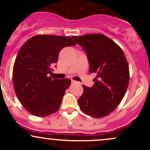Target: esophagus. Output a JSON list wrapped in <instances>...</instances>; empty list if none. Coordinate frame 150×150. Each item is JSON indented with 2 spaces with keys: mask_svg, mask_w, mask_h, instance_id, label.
<instances>
[{
  "mask_svg": "<svg viewBox=\"0 0 150 150\" xmlns=\"http://www.w3.org/2000/svg\"><path fill=\"white\" fill-rule=\"evenodd\" d=\"M71 83L72 84H75V83H77V82H76V81H75V80H71Z\"/></svg>",
  "mask_w": 150,
  "mask_h": 150,
  "instance_id": "obj_1",
  "label": "esophagus"
}]
</instances>
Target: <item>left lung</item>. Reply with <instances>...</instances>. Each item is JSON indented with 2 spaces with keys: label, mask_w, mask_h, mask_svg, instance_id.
I'll return each instance as SVG.
<instances>
[{
  "label": "left lung",
  "mask_w": 150,
  "mask_h": 150,
  "mask_svg": "<svg viewBox=\"0 0 150 150\" xmlns=\"http://www.w3.org/2000/svg\"><path fill=\"white\" fill-rule=\"evenodd\" d=\"M73 38L87 53L90 73H95L92 87L82 85L78 99L82 112L94 118L109 115L117 108L128 88L130 74L123 50L101 34H89Z\"/></svg>",
  "instance_id": "1"
}]
</instances>
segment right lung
I'll return each mask as SVG.
<instances>
[{"label":"right lung","instance_id":"right-lung-1","mask_svg":"<svg viewBox=\"0 0 150 150\" xmlns=\"http://www.w3.org/2000/svg\"><path fill=\"white\" fill-rule=\"evenodd\" d=\"M76 45L70 37L41 34L30 38L20 48L13 66L16 95L31 114L45 117L59 109L70 79L52 78V67L62 49Z\"/></svg>","mask_w":150,"mask_h":150}]
</instances>
